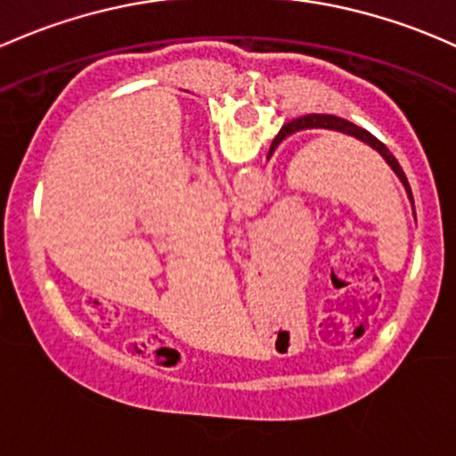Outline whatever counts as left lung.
I'll return each mask as SVG.
<instances>
[{
  "mask_svg": "<svg viewBox=\"0 0 456 456\" xmlns=\"http://www.w3.org/2000/svg\"><path fill=\"white\" fill-rule=\"evenodd\" d=\"M367 321H369V314H365L362 316V319H358V321H354L352 325H349V328H345V325H332V328H323V330H319V332H316V337L314 338H334V337H343L345 332H354V334H358L361 332L362 328H365L367 325ZM281 334H286V337H289V330H284V332Z\"/></svg>",
  "mask_w": 456,
  "mask_h": 456,
  "instance_id": "8db88e82",
  "label": "left lung"
}]
</instances>
